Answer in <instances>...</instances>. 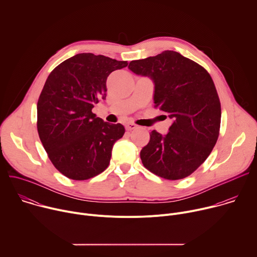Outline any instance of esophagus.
Wrapping results in <instances>:
<instances>
[{
  "label": "esophagus",
  "mask_w": 257,
  "mask_h": 257,
  "mask_svg": "<svg viewBox=\"0 0 257 257\" xmlns=\"http://www.w3.org/2000/svg\"><path fill=\"white\" fill-rule=\"evenodd\" d=\"M125 128H126V130H127V131H132V130H134V129H136V128H137V125H136V124H134V123L129 122V123H126Z\"/></svg>",
  "instance_id": "obj_1"
}]
</instances>
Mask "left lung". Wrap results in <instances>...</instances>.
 <instances>
[{"mask_svg":"<svg viewBox=\"0 0 257 257\" xmlns=\"http://www.w3.org/2000/svg\"><path fill=\"white\" fill-rule=\"evenodd\" d=\"M128 68L154 81L155 107L173 120L166 135L151 132L140 152L143 166L168 180L188 177L210 155L219 134L221 102L209 73L174 51L131 61Z\"/></svg>","mask_w":257,"mask_h":257,"instance_id":"obj_1","label":"left lung"}]
</instances>
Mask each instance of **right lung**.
I'll list each match as a JSON object with an SVG mask.
<instances>
[{
    "label": "right lung",
    "mask_w": 257,
    "mask_h": 257,
    "mask_svg": "<svg viewBox=\"0 0 257 257\" xmlns=\"http://www.w3.org/2000/svg\"><path fill=\"white\" fill-rule=\"evenodd\" d=\"M128 65L91 53L73 56L49 75L38 101V132L55 168L72 180H87L103 172L122 124H109L91 112L105 98L106 78Z\"/></svg>",
    "instance_id": "1"
}]
</instances>
